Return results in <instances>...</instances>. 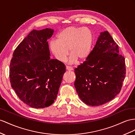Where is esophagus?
Segmentation results:
<instances>
[{
    "instance_id": "obj_1",
    "label": "esophagus",
    "mask_w": 135,
    "mask_h": 135,
    "mask_svg": "<svg viewBox=\"0 0 135 135\" xmlns=\"http://www.w3.org/2000/svg\"><path fill=\"white\" fill-rule=\"evenodd\" d=\"M66 70H67V71H72V70H73V68H72V67H69V66H67L66 67Z\"/></svg>"
}]
</instances>
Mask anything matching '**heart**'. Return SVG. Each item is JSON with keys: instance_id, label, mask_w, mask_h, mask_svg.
<instances>
[{"instance_id": "heart-1", "label": "heart", "mask_w": 135, "mask_h": 135, "mask_svg": "<svg viewBox=\"0 0 135 135\" xmlns=\"http://www.w3.org/2000/svg\"><path fill=\"white\" fill-rule=\"evenodd\" d=\"M93 34L86 27L71 26L57 35V40L52 39L49 43L50 50L55 58L60 62L65 60L69 51L71 55L68 62L73 64L84 60L90 54L93 44Z\"/></svg>"}]
</instances>
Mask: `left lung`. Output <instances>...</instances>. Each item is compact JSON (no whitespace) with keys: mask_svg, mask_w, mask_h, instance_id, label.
I'll return each mask as SVG.
<instances>
[{"mask_svg":"<svg viewBox=\"0 0 135 135\" xmlns=\"http://www.w3.org/2000/svg\"><path fill=\"white\" fill-rule=\"evenodd\" d=\"M126 71L118 45L108 31L102 32L88 57L75 69L74 85L79 98L91 106L110 101L120 92Z\"/></svg>","mask_w":135,"mask_h":135,"instance_id":"obj_1","label":"left lung"}]
</instances>
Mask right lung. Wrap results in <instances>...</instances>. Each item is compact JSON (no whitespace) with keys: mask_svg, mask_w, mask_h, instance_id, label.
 Listing matches in <instances>:
<instances>
[{"mask_svg":"<svg viewBox=\"0 0 135 135\" xmlns=\"http://www.w3.org/2000/svg\"><path fill=\"white\" fill-rule=\"evenodd\" d=\"M54 30H33L13 53L9 80L19 98L34 108L51 105L57 98L65 65L51 59L48 40Z\"/></svg>","mask_w":135,"mask_h":135,"instance_id":"obj_1","label":"right lung"}]
</instances>
